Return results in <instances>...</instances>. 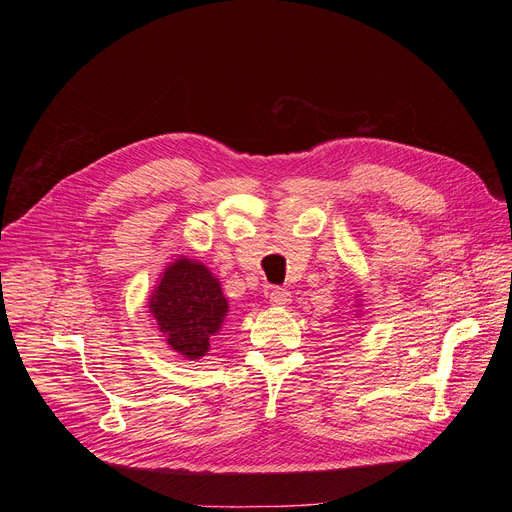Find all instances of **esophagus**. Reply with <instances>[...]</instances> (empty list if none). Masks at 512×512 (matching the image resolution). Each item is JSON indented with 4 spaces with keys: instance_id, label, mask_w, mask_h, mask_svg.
<instances>
[{
    "instance_id": "1",
    "label": "esophagus",
    "mask_w": 512,
    "mask_h": 512,
    "mask_svg": "<svg viewBox=\"0 0 512 512\" xmlns=\"http://www.w3.org/2000/svg\"><path fill=\"white\" fill-rule=\"evenodd\" d=\"M270 303L276 305V307H286L290 303V292L286 288H280V286H274L270 290Z\"/></svg>"
}]
</instances>
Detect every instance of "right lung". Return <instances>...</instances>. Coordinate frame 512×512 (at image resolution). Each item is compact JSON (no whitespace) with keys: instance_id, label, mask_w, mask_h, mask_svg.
Listing matches in <instances>:
<instances>
[{"instance_id":"right-lung-1","label":"right lung","mask_w":512,"mask_h":512,"mask_svg":"<svg viewBox=\"0 0 512 512\" xmlns=\"http://www.w3.org/2000/svg\"><path fill=\"white\" fill-rule=\"evenodd\" d=\"M149 307L174 351L199 359L209 351L211 336L222 328L228 301L205 265L178 259L159 280Z\"/></svg>"}]
</instances>
